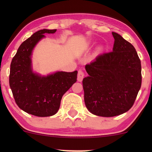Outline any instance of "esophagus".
I'll return each instance as SVG.
<instances>
[{
  "label": "esophagus",
  "instance_id": "1",
  "mask_svg": "<svg viewBox=\"0 0 152 152\" xmlns=\"http://www.w3.org/2000/svg\"><path fill=\"white\" fill-rule=\"evenodd\" d=\"M83 77H84V72H83V70L80 69L78 72V81H82Z\"/></svg>",
  "mask_w": 152,
  "mask_h": 152
}]
</instances>
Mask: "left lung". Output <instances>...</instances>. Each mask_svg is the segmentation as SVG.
<instances>
[{"label":"left lung","instance_id":"obj_1","mask_svg":"<svg viewBox=\"0 0 152 152\" xmlns=\"http://www.w3.org/2000/svg\"><path fill=\"white\" fill-rule=\"evenodd\" d=\"M112 35L113 51L99 55L86 64L88 76L82 81L86 108L104 117L129 111L142 85L141 61L133 45L116 33Z\"/></svg>","mask_w":152,"mask_h":152}]
</instances>
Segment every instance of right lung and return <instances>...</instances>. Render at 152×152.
<instances>
[{
    "instance_id": "right-lung-1",
    "label": "right lung",
    "mask_w": 152,
    "mask_h": 152,
    "mask_svg": "<svg viewBox=\"0 0 152 152\" xmlns=\"http://www.w3.org/2000/svg\"><path fill=\"white\" fill-rule=\"evenodd\" d=\"M56 31L43 29L34 33L19 46L10 64L9 84L15 103L25 112L40 117L56 114L63 95L77 80V71H58L47 76L33 72L31 56L34 46L43 34Z\"/></svg>"
}]
</instances>
